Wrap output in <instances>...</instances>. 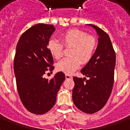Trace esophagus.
<instances>
[{"instance_id": "1", "label": "esophagus", "mask_w": 130, "mask_h": 130, "mask_svg": "<svg viewBox=\"0 0 130 130\" xmlns=\"http://www.w3.org/2000/svg\"><path fill=\"white\" fill-rule=\"evenodd\" d=\"M65 78H66L67 79H72V76L70 75H69V74H66V75H65Z\"/></svg>"}]
</instances>
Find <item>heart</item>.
I'll return each mask as SVG.
<instances>
[{"label": "heart", "mask_w": 130, "mask_h": 130, "mask_svg": "<svg viewBox=\"0 0 130 130\" xmlns=\"http://www.w3.org/2000/svg\"><path fill=\"white\" fill-rule=\"evenodd\" d=\"M62 44L55 40H49L47 48L51 55L56 59L63 56V46L71 48L70 57L58 62L57 69L67 74H71L79 67L81 63L87 64L92 60L97 48L96 38L80 29L68 30L61 36Z\"/></svg>", "instance_id": "heart-1"}]
</instances>
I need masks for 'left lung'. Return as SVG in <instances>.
<instances>
[{
    "label": "left lung",
    "mask_w": 130,
    "mask_h": 130,
    "mask_svg": "<svg viewBox=\"0 0 130 130\" xmlns=\"http://www.w3.org/2000/svg\"><path fill=\"white\" fill-rule=\"evenodd\" d=\"M89 25L97 31L99 44L92 60L81 70L88 79L73 77L72 99L77 109L92 114L105 106L111 95L116 57L109 35L96 25Z\"/></svg>",
    "instance_id": "left-lung-1"
}]
</instances>
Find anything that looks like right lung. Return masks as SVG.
<instances>
[{"label":"right lung","mask_w":130,"mask_h":130,"mask_svg":"<svg viewBox=\"0 0 130 130\" xmlns=\"http://www.w3.org/2000/svg\"><path fill=\"white\" fill-rule=\"evenodd\" d=\"M55 30L53 25L36 24L23 33L16 48L13 67L17 92L25 109L36 115L44 114L53 108L65 79L62 71L51 79L43 76L55 68L47 48Z\"/></svg>","instance_id":"add662e5"}]
</instances>
